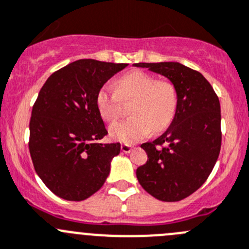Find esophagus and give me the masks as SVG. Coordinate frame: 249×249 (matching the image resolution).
Wrapping results in <instances>:
<instances>
[{"instance_id":"1","label":"esophagus","mask_w":249,"mask_h":249,"mask_svg":"<svg viewBox=\"0 0 249 249\" xmlns=\"http://www.w3.org/2000/svg\"><path fill=\"white\" fill-rule=\"evenodd\" d=\"M120 148H122V151L124 152V153H130V152H131V149H132V146H131V144L124 143V144H122V146H120Z\"/></svg>"}]
</instances>
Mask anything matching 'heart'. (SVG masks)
Masks as SVG:
<instances>
[{
    "label": "heart",
    "mask_w": 249,
    "mask_h": 249,
    "mask_svg": "<svg viewBox=\"0 0 249 249\" xmlns=\"http://www.w3.org/2000/svg\"><path fill=\"white\" fill-rule=\"evenodd\" d=\"M110 85H105L96 95V107L105 122L119 117V100L131 101L132 118L110 126V137L125 143H134L148 136L153 130L161 132L171 124L178 109V91L166 80H157L151 74L134 71Z\"/></svg>",
    "instance_id": "1"
}]
</instances>
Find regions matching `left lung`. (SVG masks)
Wrapping results in <instances>:
<instances>
[{"label": "left lung", "instance_id": "1", "mask_svg": "<svg viewBox=\"0 0 249 249\" xmlns=\"http://www.w3.org/2000/svg\"><path fill=\"white\" fill-rule=\"evenodd\" d=\"M134 66L168 78L178 98L176 114L166 131L153 142L141 144L148 159L137 168V180L159 201H181L206 182L220 153V102L208 80L183 64Z\"/></svg>", "mask_w": 249, "mask_h": 249}]
</instances>
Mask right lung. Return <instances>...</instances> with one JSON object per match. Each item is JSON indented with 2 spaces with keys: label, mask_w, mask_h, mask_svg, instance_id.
I'll return each mask as SVG.
<instances>
[{
  "label": "right lung",
  "mask_w": 249,
  "mask_h": 249,
  "mask_svg": "<svg viewBox=\"0 0 249 249\" xmlns=\"http://www.w3.org/2000/svg\"><path fill=\"white\" fill-rule=\"evenodd\" d=\"M127 67L80 59L54 71L31 112L29 151L48 189L67 201H84L109 175L120 143H100L108 131L96 107L98 90Z\"/></svg>",
  "instance_id": "1"
}]
</instances>
